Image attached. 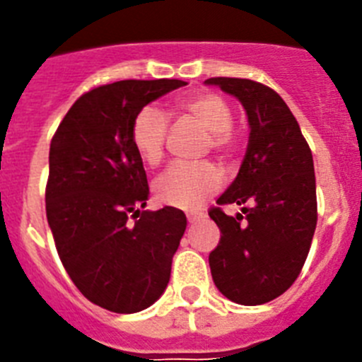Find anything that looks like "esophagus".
Instances as JSON below:
<instances>
[{
	"mask_svg": "<svg viewBox=\"0 0 362 362\" xmlns=\"http://www.w3.org/2000/svg\"><path fill=\"white\" fill-rule=\"evenodd\" d=\"M188 223H190V225H196L197 221H201L204 217V214H188Z\"/></svg>",
	"mask_w": 362,
	"mask_h": 362,
	"instance_id": "34e87169",
	"label": "esophagus"
}]
</instances>
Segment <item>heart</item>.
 <instances>
[{
	"label": "heart",
	"instance_id": "b5f03b06",
	"mask_svg": "<svg viewBox=\"0 0 362 362\" xmlns=\"http://www.w3.org/2000/svg\"><path fill=\"white\" fill-rule=\"evenodd\" d=\"M181 116L196 119L209 130L210 148L230 156L238 148V132L232 127V107L225 98L214 92L190 95L177 105ZM168 116L156 105H146L132 121V145L139 158L156 166L165 153ZM221 172L209 161L174 163L156 179L153 192L161 203L183 210L199 209L221 187Z\"/></svg>",
	"mask_w": 362,
	"mask_h": 362
}]
</instances>
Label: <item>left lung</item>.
Returning <instances> with one entry per match:
<instances>
[{"label": "left lung", "mask_w": 362, "mask_h": 362, "mask_svg": "<svg viewBox=\"0 0 362 362\" xmlns=\"http://www.w3.org/2000/svg\"><path fill=\"white\" fill-rule=\"evenodd\" d=\"M241 101L250 136L238 177L217 204H243L209 216L221 230L209 263L217 290L245 306L263 305L293 284L308 257L317 225L315 174L308 143L288 105L270 86L252 79L210 78Z\"/></svg>", "instance_id": "obj_1"}]
</instances>
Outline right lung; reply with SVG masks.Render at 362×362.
Wrapping results in <instances>:
<instances>
[{
    "label": "right lung",
    "instance_id": "add662e5",
    "mask_svg": "<svg viewBox=\"0 0 362 362\" xmlns=\"http://www.w3.org/2000/svg\"><path fill=\"white\" fill-rule=\"evenodd\" d=\"M185 85L124 79L92 88L50 143L45 201L57 254L79 292L110 312L148 308L170 281L187 216L143 210L148 181L130 130L143 107Z\"/></svg>",
    "mask_w": 362,
    "mask_h": 362
}]
</instances>
